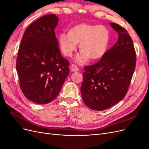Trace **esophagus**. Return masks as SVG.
<instances>
[{
	"label": "esophagus",
	"instance_id": "1",
	"mask_svg": "<svg viewBox=\"0 0 149 149\" xmlns=\"http://www.w3.org/2000/svg\"><path fill=\"white\" fill-rule=\"evenodd\" d=\"M70 69L73 72H76L79 71V68L76 65H71L70 67Z\"/></svg>",
	"mask_w": 149,
	"mask_h": 149
}]
</instances>
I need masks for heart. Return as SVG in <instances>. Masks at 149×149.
<instances>
[{"instance_id": "b5f03b06", "label": "heart", "mask_w": 149, "mask_h": 149, "mask_svg": "<svg viewBox=\"0 0 149 149\" xmlns=\"http://www.w3.org/2000/svg\"><path fill=\"white\" fill-rule=\"evenodd\" d=\"M110 40L109 31L103 25L81 24L72 27L68 33H61L58 42L61 51L66 56L70 57L79 43V53L74 58L78 65H83L89 58L100 59L104 55Z\"/></svg>"}]
</instances>
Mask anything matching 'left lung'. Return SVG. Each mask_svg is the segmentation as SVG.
<instances>
[{"mask_svg": "<svg viewBox=\"0 0 149 149\" xmlns=\"http://www.w3.org/2000/svg\"><path fill=\"white\" fill-rule=\"evenodd\" d=\"M109 24L118 32V40L96 64L84 67L80 88L85 104L95 111L106 110L123 100L136 68L131 37L123 26Z\"/></svg>", "mask_w": 149, "mask_h": 149, "instance_id": "obj_1", "label": "left lung"}]
</instances>
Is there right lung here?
Listing matches in <instances>:
<instances>
[{"label":"right lung","instance_id":"add662e5","mask_svg":"<svg viewBox=\"0 0 149 149\" xmlns=\"http://www.w3.org/2000/svg\"><path fill=\"white\" fill-rule=\"evenodd\" d=\"M59 19L43 16L26 29L18 52L16 69L22 91L29 100L45 104L56 97L70 69L63 57L55 29Z\"/></svg>","mask_w":149,"mask_h":149}]
</instances>
